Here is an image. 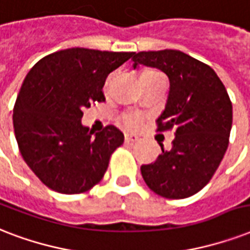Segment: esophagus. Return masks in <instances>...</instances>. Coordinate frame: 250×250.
Segmentation results:
<instances>
[{
    "label": "esophagus",
    "instance_id": "esophagus-1",
    "mask_svg": "<svg viewBox=\"0 0 250 250\" xmlns=\"http://www.w3.org/2000/svg\"><path fill=\"white\" fill-rule=\"evenodd\" d=\"M139 141V137L135 134H125V142L126 143H135Z\"/></svg>",
    "mask_w": 250,
    "mask_h": 250
}]
</instances>
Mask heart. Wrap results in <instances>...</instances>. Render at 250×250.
<instances>
[{
  "instance_id": "heart-1",
  "label": "heart",
  "mask_w": 250,
  "mask_h": 250,
  "mask_svg": "<svg viewBox=\"0 0 250 250\" xmlns=\"http://www.w3.org/2000/svg\"><path fill=\"white\" fill-rule=\"evenodd\" d=\"M139 123H141V119H139V116L137 115H129L125 117V124H126V126L130 127V129L138 127Z\"/></svg>"
}]
</instances>
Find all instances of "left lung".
Listing matches in <instances>:
<instances>
[{
	"label": "left lung",
	"mask_w": 250,
	"mask_h": 250,
	"mask_svg": "<svg viewBox=\"0 0 250 250\" xmlns=\"http://www.w3.org/2000/svg\"><path fill=\"white\" fill-rule=\"evenodd\" d=\"M133 67H155L169 79L164 111L156 120L159 130L175 126L169 151L141 173L154 193L181 199L199 191L211 180L228 147L232 127V103L226 87L206 63L176 49L139 52Z\"/></svg>",
	"instance_id": "1"
}]
</instances>
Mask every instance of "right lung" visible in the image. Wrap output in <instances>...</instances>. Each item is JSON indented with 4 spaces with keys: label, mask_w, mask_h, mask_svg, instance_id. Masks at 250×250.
<instances>
[{
    "label": "right lung",
    "mask_w": 250,
    "mask_h": 250,
    "mask_svg": "<svg viewBox=\"0 0 250 250\" xmlns=\"http://www.w3.org/2000/svg\"><path fill=\"white\" fill-rule=\"evenodd\" d=\"M133 56L69 48L28 71L13 111L14 133L23 160L49 189L78 194L103 179L124 134L113 125L94 134L82 124V111L105 100L108 74Z\"/></svg>",
    "instance_id": "obj_1"
}]
</instances>
